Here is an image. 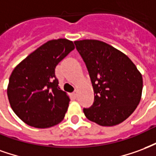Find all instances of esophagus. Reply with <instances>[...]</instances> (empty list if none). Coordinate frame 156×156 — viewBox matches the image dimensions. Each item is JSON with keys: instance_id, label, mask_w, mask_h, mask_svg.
<instances>
[{"instance_id": "esophagus-1", "label": "esophagus", "mask_w": 156, "mask_h": 156, "mask_svg": "<svg viewBox=\"0 0 156 156\" xmlns=\"http://www.w3.org/2000/svg\"><path fill=\"white\" fill-rule=\"evenodd\" d=\"M73 95L74 97H77V90H75V91L73 92Z\"/></svg>"}]
</instances>
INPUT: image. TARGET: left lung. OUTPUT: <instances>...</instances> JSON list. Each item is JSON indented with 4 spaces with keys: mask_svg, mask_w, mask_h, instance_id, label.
<instances>
[{
    "mask_svg": "<svg viewBox=\"0 0 156 156\" xmlns=\"http://www.w3.org/2000/svg\"><path fill=\"white\" fill-rule=\"evenodd\" d=\"M86 66L94 89V102L83 111L87 119L102 126L123 122L140 101L141 74L128 56L97 40L74 42Z\"/></svg>",
    "mask_w": 156,
    "mask_h": 156,
    "instance_id": "1",
    "label": "left lung"
}]
</instances>
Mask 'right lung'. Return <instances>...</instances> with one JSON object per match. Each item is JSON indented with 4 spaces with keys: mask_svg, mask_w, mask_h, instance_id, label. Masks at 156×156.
Here are the masks:
<instances>
[{
    "mask_svg": "<svg viewBox=\"0 0 156 156\" xmlns=\"http://www.w3.org/2000/svg\"><path fill=\"white\" fill-rule=\"evenodd\" d=\"M74 49L69 40L49 41L12 71L8 100L16 115L26 124L48 128L63 120L70 99L58 87L55 67Z\"/></svg>",
    "mask_w": 156,
    "mask_h": 156,
    "instance_id": "obj_1",
    "label": "right lung"
}]
</instances>
